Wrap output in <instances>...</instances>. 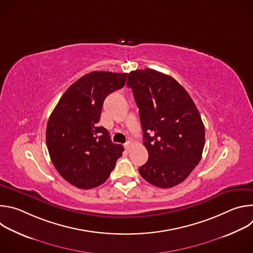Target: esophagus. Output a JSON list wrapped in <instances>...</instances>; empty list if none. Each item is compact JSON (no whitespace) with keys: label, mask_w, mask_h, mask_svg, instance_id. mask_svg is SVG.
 <instances>
[{"label":"esophagus","mask_w":253,"mask_h":253,"mask_svg":"<svg viewBox=\"0 0 253 253\" xmlns=\"http://www.w3.org/2000/svg\"><path fill=\"white\" fill-rule=\"evenodd\" d=\"M131 147H132V143L131 142H126V144H125V149L129 152L130 151V149H131Z\"/></svg>","instance_id":"esophagus-1"}]
</instances>
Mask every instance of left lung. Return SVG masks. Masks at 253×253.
Returning a JSON list of instances; mask_svg holds the SVG:
<instances>
[{"label": "left lung", "instance_id": "1", "mask_svg": "<svg viewBox=\"0 0 253 253\" xmlns=\"http://www.w3.org/2000/svg\"><path fill=\"white\" fill-rule=\"evenodd\" d=\"M127 86L139 109L147 162L140 175L159 188L183 182L199 163L205 129L197 108L174 78L153 69L132 71Z\"/></svg>", "mask_w": 253, "mask_h": 253}]
</instances>
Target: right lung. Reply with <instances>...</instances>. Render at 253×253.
<instances>
[{
  "label": "right lung",
  "mask_w": 253,
  "mask_h": 253,
  "mask_svg": "<svg viewBox=\"0 0 253 253\" xmlns=\"http://www.w3.org/2000/svg\"><path fill=\"white\" fill-rule=\"evenodd\" d=\"M126 73L94 71L72 84L53 110L46 129L50 158L67 182L80 189L103 184L124 148L99 126L105 98L121 89Z\"/></svg>",
  "instance_id": "1"
}]
</instances>
